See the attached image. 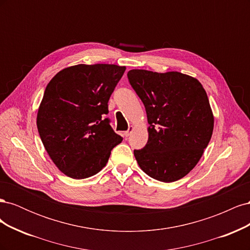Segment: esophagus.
Returning <instances> with one entry per match:
<instances>
[{
  "label": "esophagus",
  "mask_w": 250,
  "mask_h": 250,
  "mask_svg": "<svg viewBox=\"0 0 250 250\" xmlns=\"http://www.w3.org/2000/svg\"><path fill=\"white\" fill-rule=\"evenodd\" d=\"M132 131H133V127L132 126H129V128H128V130H126L125 132H124V135L126 138H128L129 137V135L132 133Z\"/></svg>",
  "instance_id": "34e87169"
}]
</instances>
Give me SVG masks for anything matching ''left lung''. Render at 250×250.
Returning a JSON list of instances; mask_svg holds the SVG:
<instances>
[{
  "instance_id": "8db88e82",
  "label": "left lung",
  "mask_w": 250,
  "mask_h": 250,
  "mask_svg": "<svg viewBox=\"0 0 250 250\" xmlns=\"http://www.w3.org/2000/svg\"><path fill=\"white\" fill-rule=\"evenodd\" d=\"M128 81L145 106L148 142L134 150L140 168L164 183L186 176L203 154L214 117L201 83L178 72L131 70Z\"/></svg>"
}]
</instances>
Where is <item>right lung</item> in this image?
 Instances as JSON below:
<instances>
[{
    "instance_id": "obj_1",
    "label": "right lung",
    "mask_w": 250,
    "mask_h": 250,
    "mask_svg": "<svg viewBox=\"0 0 250 250\" xmlns=\"http://www.w3.org/2000/svg\"><path fill=\"white\" fill-rule=\"evenodd\" d=\"M125 69L78 64L60 71L48 83L37 112V129L51 160L66 176L95 175L123 141L105 115Z\"/></svg>"
}]
</instances>
